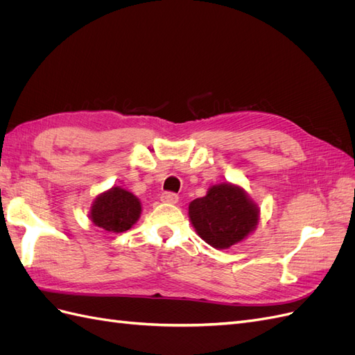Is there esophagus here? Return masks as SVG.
I'll return each mask as SVG.
<instances>
[{
    "label": "esophagus",
    "instance_id": "1",
    "mask_svg": "<svg viewBox=\"0 0 355 355\" xmlns=\"http://www.w3.org/2000/svg\"><path fill=\"white\" fill-rule=\"evenodd\" d=\"M178 200H179V196L175 194V192H163V194H161V201H164V202L175 204V202H178Z\"/></svg>",
    "mask_w": 355,
    "mask_h": 355
}]
</instances>
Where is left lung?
<instances>
[{
    "label": "left lung",
    "instance_id": "1",
    "mask_svg": "<svg viewBox=\"0 0 355 355\" xmlns=\"http://www.w3.org/2000/svg\"><path fill=\"white\" fill-rule=\"evenodd\" d=\"M259 211L244 191L214 185L207 196L189 204V219L200 237L216 249H228L244 240L257 223Z\"/></svg>",
    "mask_w": 355,
    "mask_h": 355
}]
</instances>
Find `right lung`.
Instances as JSON below:
<instances>
[{"mask_svg": "<svg viewBox=\"0 0 355 355\" xmlns=\"http://www.w3.org/2000/svg\"><path fill=\"white\" fill-rule=\"evenodd\" d=\"M141 214V202L125 189L112 188L96 198L90 216L94 225L108 232H124Z\"/></svg>", "mask_w": 355, "mask_h": 355, "instance_id": "1", "label": "right lung"}]
</instances>
